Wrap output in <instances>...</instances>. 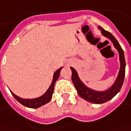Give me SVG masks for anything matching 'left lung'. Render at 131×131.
<instances>
[{
    "mask_svg": "<svg viewBox=\"0 0 131 131\" xmlns=\"http://www.w3.org/2000/svg\"><path fill=\"white\" fill-rule=\"evenodd\" d=\"M98 28L101 30L102 34L104 36L107 37L108 38H109L112 41L113 46L118 50L119 53L120 61H121V68H120L118 75L114 84L113 85L111 88H110L108 90H107L105 91L98 92L93 91L91 89L87 88L81 82L75 69H73V68H71V69L72 71V81L77 90L78 95L81 98H83L87 101L91 102L93 103H96V104H101V103H105V102L108 101L109 100L112 99L115 95L120 91L121 88L122 87L123 83V81H124V78H125L126 60H125L124 53H123L122 48L121 47L118 40L115 38V37L113 36L111 33H109L108 31L105 30L102 27L99 26Z\"/></svg>",
    "mask_w": 131,
    "mask_h": 131,
    "instance_id": "left-lung-1",
    "label": "left lung"
}]
</instances>
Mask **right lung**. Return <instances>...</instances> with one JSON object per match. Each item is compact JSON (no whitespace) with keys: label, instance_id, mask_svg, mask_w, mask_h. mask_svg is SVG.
<instances>
[{"label":"right lung","instance_id":"1","mask_svg":"<svg viewBox=\"0 0 131 131\" xmlns=\"http://www.w3.org/2000/svg\"><path fill=\"white\" fill-rule=\"evenodd\" d=\"M61 68H59L58 70H57L55 72V73L53 75V81H52V83L50 84V86L48 89V91L42 96H40L39 98H35V99H23V98H20L18 96L16 95L14 93H13L12 92H11V93L13 95V97L16 98L20 103H21L22 105L26 106V107H28V108H39L40 106L46 104V103H48V102L50 101V100H51V98H52V95H53V93L54 85H55L56 82L58 78L59 77V75H60V72Z\"/></svg>","mask_w":131,"mask_h":131}]
</instances>
